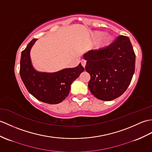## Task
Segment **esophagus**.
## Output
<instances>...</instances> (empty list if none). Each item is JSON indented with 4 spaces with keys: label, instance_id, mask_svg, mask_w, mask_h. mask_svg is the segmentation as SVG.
<instances>
[{
    "label": "esophagus",
    "instance_id": "obj_1",
    "mask_svg": "<svg viewBox=\"0 0 152 152\" xmlns=\"http://www.w3.org/2000/svg\"><path fill=\"white\" fill-rule=\"evenodd\" d=\"M81 63H82V65L83 66V67H85L86 65V61L84 59H82V61H81Z\"/></svg>",
    "mask_w": 152,
    "mask_h": 152
}]
</instances>
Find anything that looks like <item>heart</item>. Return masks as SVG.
Instances as JSON below:
<instances>
[{
    "instance_id": "b5f03b06",
    "label": "heart",
    "mask_w": 152,
    "mask_h": 152,
    "mask_svg": "<svg viewBox=\"0 0 152 152\" xmlns=\"http://www.w3.org/2000/svg\"><path fill=\"white\" fill-rule=\"evenodd\" d=\"M105 33L104 31H94L91 34V40L94 42H98L100 41L102 38H103L105 36ZM112 41V37L110 36H107L104 37L103 41H102V45L104 46H107L111 43Z\"/></svg>"
}]
</instances>
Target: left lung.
Returning a JSON list of instances; mask_svg holds the SVG:
<instances>
[{
    "label": "left lung",
    "mask_w": 152,
    "mask_h": 152,
    "mask_svg": "<svg viewBox=\"0 0 152 152\" xmlns=\"http://www.w3.org/2000/svg\"><path fill=\"white\" fill-rule=\"evenodd\" d=\"M91 76L88 87L94 96L111 101L126 91L135 67V54L128 37L120 36L108 47L83 55Z\"/></svg>",
    "instance_id": "1"
}]
</instances>
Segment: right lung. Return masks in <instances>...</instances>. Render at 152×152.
Masks as SVG:
<instances>
[{
  "label": "right lung",
  "mask_w": 152,
  "mask_h": 152,
  "mask_svg": "<svg viewBox=\"0 0 152 152\" xmlns=\"http://www.w3.org/2000/svg\"><path fill=\"white\" fill-rule=\"evenodd\" d=\"M37 39H33L21 53L20 76L28 90L32 96L41 102L57 104L67 97L71 83L83 72L81 65L58 72L47 73L37 72L31 65L30 52Z\"/></svg>",
  "instance_id": "obj_1"
}]
</instances>
